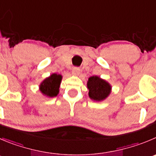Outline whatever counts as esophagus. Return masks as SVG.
<instances>
[{
  "mask_svg": "<svg viewBox=\"0 0 156 156\" xmlns=\"http://www.w3.org/2000/svg\"><path fill=\"white\" fill-rule=\"evenodd\" d=\"M80 73V69L79 67H73L72 69V73L73 75H79Z\"/></svg>",
  "mask_w": 156,
  "mask_h": 156,
  "instance_id": "obj_1",
  "label": "esophagus"
}]
</instances>
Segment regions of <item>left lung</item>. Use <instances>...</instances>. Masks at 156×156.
Returning a JSON list of instances; mask_svg holds the SVG:
<instances>
[{
  "mask_svg": "<svg viewBox=\"0 0 156 156\" xmlns=\"http://www.w3.org/2000/svg\"><path fill=\"white\" fill-rule=\"evenodd\" d=\"M87 87L90 98L96 101H101L106 99L111 90L110 85L97 76H93L89 78Z\"/></svg>",
  "mask_w": 156,
  "mask_h": 156,
  "instance_id": "left-lung-1",
  "label": "left lung"
}]
</instances>
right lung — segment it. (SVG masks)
<instances>
[{"mask_svg":"<svg viewBox=\"0 0 156 156\" xmlns=\"http://www.w3.org/2000/svg\"><path fill=\"white\" fill-rule=\"evenodd\" d=\"M61 80V75L57 73L52 74L50 76L43 81V83L40 86V90L43 94L49 97L57 96Z\"/></svg>","mask_w":156,"mask_h":156,"instance_id":"obj_1","label":"right lung"}]
</instances>
